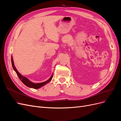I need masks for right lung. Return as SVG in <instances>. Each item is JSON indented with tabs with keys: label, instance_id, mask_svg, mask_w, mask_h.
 <instances>
[{
	"label": "right lung",
	"instance_id": "obj_1",
	"mask_svg": "<svg viewBox=\"0 0 121 121\" xmlns=\"http://www.w3.org/2000/svg\"><path fill=\"white\" fill-rule=\"evenodd\" d=\"M12 58V66H13V69L14 71H15L17 76H18V77L19 78V79H20L21 81L22 82L25 84V85L26 86H27V87L32 88H34V89H38V88H39L41 87L42 86L45 85L46 84L48 83V82H49L51 81V80H52V76H53L52 75V76L50 77V78L48 80H47V81H45V82H42V83H34L31 82L30 81H29V80L26 77L23 76L22 75H21L20 74L19 72L17 71V69H16V67H14L12 56V58Z\"/></svg>",
	"mask_w": 121,
	"mask_h": 121
}]
</instances>
